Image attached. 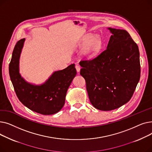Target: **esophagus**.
<instances>
[{
  "instance_id": "esophagus-1",
  "label": "esophagus",
  "mask_w": 152,
  "mask_h": 152,
  "mask_svg": "<svg viewBox=\"0 0 152 152\" xmlns=\"http://www.w3.org/2000/svg\"><path fill=\"white\" fill-rule=\"evenodd\" d=\"M75 68H76V70H77V72H79V71H80V69H81V66H79V65H76L75 66Z\"/></svg>"
}]
</instances>
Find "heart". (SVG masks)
<instances>
[{"mask_svg": "<svg viewBox=\"0 0 152 152\" xmlns=\"http://www.w3.org/2000/svg\"><path fill=\"white\" fill-rule=\"evenodd\" d=\"M83 45H86L83 50L84 54L87 57H92L99 50L102 41L99 36L89 35L84 39Z\"/></svg>", "mask_w": 152, "mask_h": 152, "instance_id": "b5f03b06", "label": "heart"}]
</instances>
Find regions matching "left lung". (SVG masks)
<instances>
[{
	"label": "left lung",
	"mask_w": 152,
	"mask_h": 152,
	"mask_svg": "<svg viewBox=\"0 0 152 152\" xmlns=\"http://www.w3.org/2000/svg\"><path fill=\"white\" fill-rule=\"evenodd\" d=\"M112 33L107 47L92 60L79 62L92 105L110 111L131 99L140 77L138 45L123 29L109 28Z\"/></svg>",
	"instance_id": "1"
}]
</instances>
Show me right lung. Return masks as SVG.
I'll list each match as a JSON object with an SVG mask.
<instances>
[{"mask_svg":"<svg viewBox=\"0 0 152 152\" xmlns=\"http://www.w3.org/2000/svg\"><path fill=\"white\" fill-rule=\"evenodd\" d=\"M25 39L16 44L9 64V75L19 100L31 110L44 115H53L62 108L67 90L76 75L75 64L55 71L43 84L26 82L19 73V59Z\"/></svg>","mask_w":152,"mask_h":152,"instance_id":"right-lung-1","label":"right lung"}]
</instances>
